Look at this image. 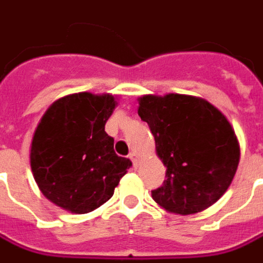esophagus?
<instances>
[{
  "instance_id": "esophagus-1",
  "label": "esophagus",
  "mask_w": 263,
  "mask_h": 263,
  "mask_svg": "<svg viewBox=\"0 0 263 263\" xmlns=\"http://www.w3.org/2000/svg\"><path fill=\"white\" fill-rule=\"evenodd\" d=\"M128 158L132 159L133 165H135V166H137V163H139V155H137L136 152H132L130 155H128Z\"/></svg>"
}]
</instances>
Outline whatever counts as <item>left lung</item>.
<instances>
[{
	"label": "left lung",
	"mask_w": 263,
	"mask_h": 263,
	"mask_svg": "<svg viewBox=\"0 0 263 263\" xmlns=\"http://www.w3.org/2000/svg\"><path fill=\"white\" fill-rule=\"evenodd\" d=\"M139 116L149 124L166 179L153 190L160 207L177 214L202 211L226 193L239 165L234 130L220 111L191 95H144Z\"/></svg>",
	"instance_id": "1"
}]
</instances>
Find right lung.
Listing matches in <instances>:
<instances>
[{
  "instance_id": "obj_1",
  "label": "right lung",
  "mask_w": 263,
  "mask_h": 263,
  "mask_svg": "<svg viewBox=\"0 0 263 263\" xmlns=\"http://www.w3.org/2000/svg\"><path fill=\"white\" fill-rule=\"evenodd\" d=\"M114 108L112 95L79 92L58 100L40 120L30 163L40 191L58 207L75 214L98 209L132 166L105 133Z\"/></svg>"
}]
</instances>
